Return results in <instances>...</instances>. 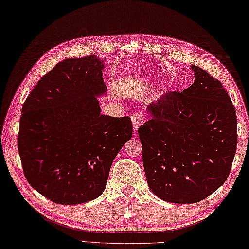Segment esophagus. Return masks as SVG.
<instances>
[{
  "instance_id": "1",
  "label": "esophagus",
  "mask_w": 249,
  "mask_h": 249,
  "mask_svg": "<svg viewBox=\"0 0 249 249\" xmlns=\"http://www.w3.org/2000/svg\"><path fill=\"white\" fill-rule=\"evenodd\" d=\"M131 120L133 123V128H134V132H136L139 128V125L142 124L143 121V115L142 113H134L131 115Z\"/></svg>"
}]
</instances>
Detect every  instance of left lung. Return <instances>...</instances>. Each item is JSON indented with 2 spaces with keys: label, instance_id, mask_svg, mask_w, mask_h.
<instances>
[{
  "label": "left lung",
  "instance_id": "left-lung-1",
  "mask_svg": "<svg viewBox=\"0 0 249 249\" xmlns=\"http://www.w3.org/2000/svg\"><path fill=\"white\" fill-rule=\"evenodd\" d=\"M195 82L148 106L138 129L150 190L160 199L193 204L225 183L236 150V115L223 84L196 65Z\"/></svg>",
  "mask_w": 249,
  "mask_h": 249
}]
</instances>
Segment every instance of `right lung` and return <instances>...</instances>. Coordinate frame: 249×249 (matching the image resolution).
<instances>
[{"label": "right lung", "mask_w": 249, "mask_h": 249, "mask_svg": "<svg viewBox=\"0 0 249 249\" xmlns=\"http://www.w3.org/2000/svg\"><path fill=\"white\" fill-rule=\"evenodd\" d=\"M106 60L65 59L36 84L22 107L18 149L25 178L52 202L77 205L106 189L115 157L132 137L129 116L101 114Z\"/></svg>", "instance_id": "right-lung-1"}]
</instances>
